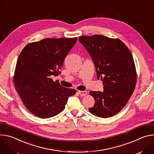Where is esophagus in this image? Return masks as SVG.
I'll list each match as a JSON object with an SVG mask.
<instances>
[{
  "label": "esophagus",
  "mask_w": 154,
  "mask_h": 154,
  "mask_svg": "<svg viewBox=\"0 0 154 154\" xmlns=\"http://www.w3.org/2000/svg\"><path fill=\"white\" fill-rule=\"evenodd\" d=\"M78 93L82 96H85L87 94V92L86 91H79Z\"/></svg>",
  "instance_id": "34e87169"
}]
</instances>
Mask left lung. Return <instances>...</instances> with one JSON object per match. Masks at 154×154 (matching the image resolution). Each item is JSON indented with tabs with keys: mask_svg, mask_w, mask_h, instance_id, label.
I'll return each instance as SVG.
<instances>
[{
	"mask_svg": "<svg viewBox=\"0 0 154 154\" xmlns=\"http://www.w3.org/2000/svg\"><path fill=\"white\" fill-rule=\"evenodd\" d=\"M94 64L97 78L103 82V91H90L96 102L89 111L100 118L119 113L134 93L137 74L131 52L119 39L100 35L79 38Z\"/></svg>",
	"mask_w": 154,
	"mask_h": 154,
	"instance_id": "obj_1",
	"label": "left lung"
}]
</instances>
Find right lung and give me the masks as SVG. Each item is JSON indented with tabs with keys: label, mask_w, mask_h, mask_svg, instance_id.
<instances>
[{
	"label": "right lung",
	"mask_w": 154,
	"mask_h": 154,
	"mask_svg": "<svg viewBox=\"0 0 154 154\" xmlns=\"http://www.w3.org/2000/svg\"><path fill=\"white\" fill-rule=\"evenodd\" d=\"M77 41L46 38L29 44L20 52L13 82L24 105L35 116L48 118L59 114L75 94V90L61 86L51 77L61 74L64 59Z\"/></svg>",
	"instance_id": "right-lung-1"
}]
</instances>
